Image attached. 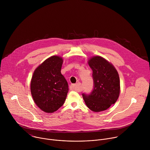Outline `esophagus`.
<instances>
[{"instance_id": "34e87169", "label": "esophagus", "mask_w": 150, "mask_h": 150, "mask_svg": "<svg viewBox=\"0 0 150 150\" xmlns=\"http://www.w3.org/2000/svg\"><path fill=\"white\" fill-rule=\"evenodd\" d=\"M80 86H81V83L80 82H78L76 84L72 85V87H73L74 90H75V91H78L79 88Z\"/></svg>"}]
</instances>
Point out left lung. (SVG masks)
<instances>
[{"label": "left lung", "instance_id": "left-lung-1", "mask_svg": "<svg viewBox=\"0 0 150 150\" xmlns=\"http://www.w3.org/2000/svg\"><path fill=\"white\" fill-rule=\"evenodd\" d=\"M93 71V90L90 94H82L88 108L94 112L104 111L114 104L120 94V79L114 66L99 56H93L88 61Z\"/></svg>", "mask_w": 150, "mask_h": 150}]
</instances>
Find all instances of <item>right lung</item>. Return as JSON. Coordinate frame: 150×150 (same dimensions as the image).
<instances>
[{
  "mask_svg": "<svg viewBox=\"0 0 150 150\" xmlns=\"http://www.w3.org/2000/svg\"><path fill=\"white\" fill-rule=\"evenodd\" d=\"M63 59L53 56L34 71L30 84L34 103L46 113L57 110L65 102L69 91L68 83L62 74Z\"/></svg>",
  "mask_w": 150,
  "mask_h": 150,
  "instance_id": "add662e5",
  "label": "right lung"
}]
</instances>
